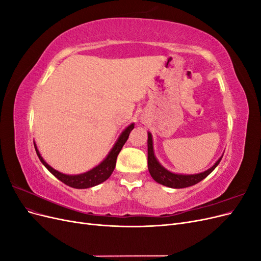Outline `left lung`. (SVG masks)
Returning <instances> with one entry per match:
<instances>
[{"label": "left lung", "mask_w": 261, "mask_h": 261, "mask_svg": "<svg viewBox=\"0 0 261 261\" xmlns=\"http://www.w3.org/2000/svg\"><path fill=\"white\" fill-rule=\"evenodd\" d=\"M148 170L151 177L161 185H164L171 188H185L193 186L197 183H199L200 180L206 178L210 173L215 170L218 164L220 163L221 159H222L223 154L221 155L218 161L212 165V167L206 171L201 173H197V174H179V173H173L169 170L165 169L163 165L158 161V159L154 155L153 150V140L151 133L148 132Z\"/></svg>", "instance_id": "1"}]
</instances>
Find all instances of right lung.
Wrapping results in <instances>:
<instances>
[{"label":"right lung","instance_id":"add662e5","mask_svg":"<svg viewBox=\"0 0 261 261\" xmlns=\"http://www.w3.org/2000/svg\"><path fill=\"white\" fill-rule=\"evenodd\" d=\"M134 126H135V124L132 123L130 125H128L127 127H126L122 132L120 137L117 138L114 146L112 147L111 150H110V152L105 158L103 161L100 162L98 165H96V167L92 168L91 170L87 171L85 173H82V174L69 175V174H64V173L59 172V171H57L55 169H53L51 165H49L48 163L44 161V159L41 156L40 152H39V150L37 148L36 143H34V145H35L36 152H37V154L39 156V159H40L41 163L58 179H60L64 184H66V185H68L70 187H73V188H78V189L90 188V187H93V186L103 183L105 180H107L110 176H111L112 172L114 171L115 164H116V158H117L118 153H120V151L122 150L124 144L126 143V140L128 139L129 133L134 129Z\"/></svg>","mask_w":261,"mask_h":261}]
</instances>
